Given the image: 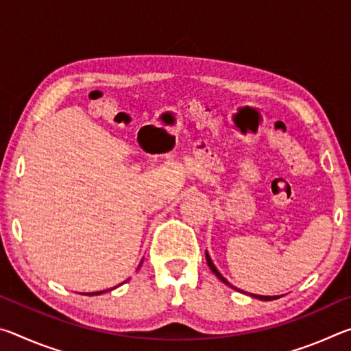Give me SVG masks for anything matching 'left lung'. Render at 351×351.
Instances as JSON below:
<instances>
[{
	"instance_id": "obj_1",
	"label": "left lung",
	"mask_w": 351,
	"mask_h": 351,
	"mask_svg": "<svg viewBox=\"0 0 351 351\" xmlns=\"http://www.w3.org/2000/svg\"><path fill=\"white\" fill-rule=\"evenodd\" d=\"M206 260H207V265H209V268L212 269L213 274H215V276H217V277L219 278V280H221L223 283L229 285V282L226 280V278H224L221 274H219L218 269L215 268V265L212 263V260H210V257H209V254H206ZM235 289H237V288H235ZM237 291H241V289H237ZM241 293H243V291H241ZM251 295H252V297H255V299H260V300H274V299H278L277 295H258V294H251Z\"/></svg>"
}]
</instances>
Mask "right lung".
I'll list each match as a JSON object with an SVG mask.
<instances>
[{"label":"right lung","mask_w":351,"mask_h":351,"mask_svg":"<svg viewBox=\"0 0 351 351\" xmlns=\"http://www.w3.org/2000/svg\"><path fill=\"white\" fill-rule=\"evenodd\" d=\"M102 293H105V291H97V293H91V295H99V294H102Z\"/></svg>","instance_id":"right-lung-1"}]
</instances>
